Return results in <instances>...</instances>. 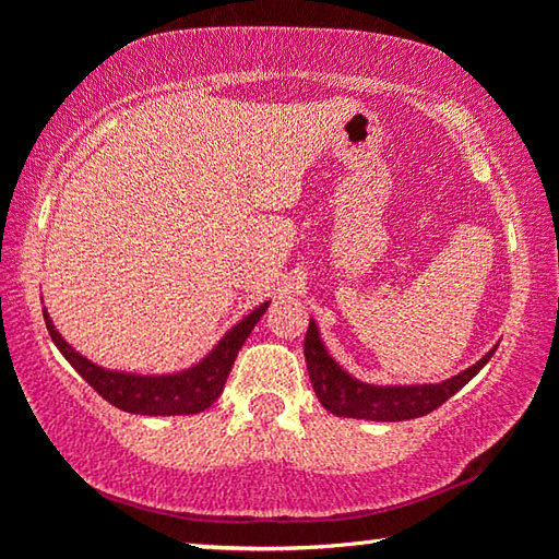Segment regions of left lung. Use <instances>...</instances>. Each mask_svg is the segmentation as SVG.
<instances>
[{
	"label": "left lung",
	"mask_w": 559,
	"mask_h": 559,
	"mask_svg": "<svg viewBox=\"0 0 559 559\" xmlns=\"http://www.w3.org/2000/svg\"><path fill=\"white\" fill-rule=\"evenodd\" d=\"M308 362V374L313 382V390L318 394L320 404L325 406L330 414L347 416V419H370V421H406L416 419L437 409L449 396L456 394L463 384H468L476 377L484 365L493 357L496 347L471 365L468 370L459 372L451 380H443L439 384H367L359 382L357 377L347 374L340 367L330 353L325 343L320 340L316 320L310 318L306 345H302Z\"/></svg>",
	"instance_id": "left-lung-1"
}]
</instances>
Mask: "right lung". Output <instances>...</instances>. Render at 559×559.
Returning <instances> with one entry per match:
<instances>
[{
	"instance_id": "right-lung-1",
	"label": "right lung",
	"mask_w": 559,
	"mask_h": 559,
	"mask_svg": "<svg viewBox=\"0 0 559 559\" xmlns=\"http://www.w3.org/2000/svg\"><path fill=\"white\" fill-rule=\"evenodd\" d=\"M269 306V300L261 302L257 310H251L249 316L241 318L239 323H236L229 333H224L219 343L212 347V353L189 367V370L169 374H135L106 370V367L91 362L88 357L75 353V349L66 343L59 330H56L53 320L46 313V308L44 320L53 345L59 347V353L69 359L73 370L79 372L103 400L130 414L177 416L200 414L204 409H210V406L219 400L236 355H239L246 337L251 335L253 325L259 323Z\"/></svg>"
}]
</instances>
